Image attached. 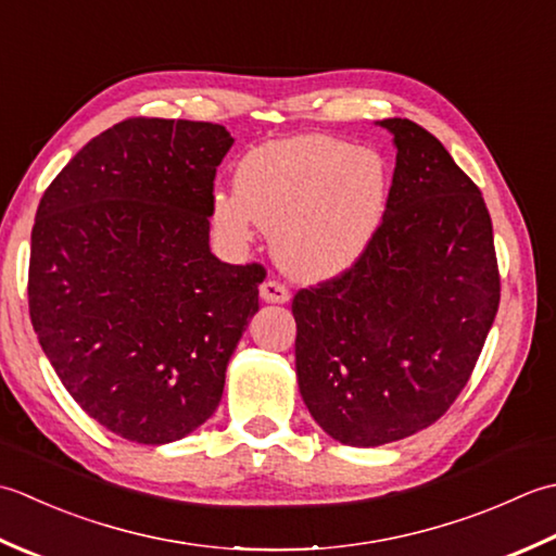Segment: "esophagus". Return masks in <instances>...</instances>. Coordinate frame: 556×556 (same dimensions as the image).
I'll use <instances>...</instances> for the list:
<instances>
[{
	"instance_id": "1",
	"label": "esophagus",
	"mask_w": 556,
	"mask_h": 556,
	"mask_svg": "<svg viewBox=\"0 0 556 556\" xmlns=\"http://www.w3.org/2000/svg\"><path fill=\"white\" fill-rule=\"evenodd\" d=\"M258 294H262V300L268 304H286L290 300V292L286 290V286H280L278 280H266Z\"/></svg>"
}]
</instances>
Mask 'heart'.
Segmentation results:
<instances>
[{
    "instance_id": "obj_1",
    "label": "heart",
    "mask_w": 556,
    "mask_h": 556,
    "mask_svg": "<svg viewBox=\"0 0 556 556\" xmlns=\"http://www.w3.org/2000/svg\"><path fill=\"white\" fill-rule=\"evenodd\" d=\"M389 201L387 161L326 134H300L249 151L235 191H215L218 228L249 240L252 225L270 230L282 270L309 282L331 280L367 252Z\"/></svg>"
}]
</instances>
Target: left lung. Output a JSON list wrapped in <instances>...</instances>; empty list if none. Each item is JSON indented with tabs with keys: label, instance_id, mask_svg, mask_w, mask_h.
I'll use <instances>...</instances> for the list:
<instances>
[{
	"label": "left lung",
	"instance_id": "left-lung-1",
	"mask_svg": "<svg viewBox=\"0 0 556 556\" xmlns=\"http://www.w3.org/2000/svg\"><path fill=\"white\" fill-rule=\"evenodd\" d=\"M377 124L395 149L379 230L348 274L292 300L302 401L328 437L359 448L437 422L500 309L480 189L420 124Z\"/></svg>",
	"mask_w": 556,
	"mask_h": 556
}]
</instances>
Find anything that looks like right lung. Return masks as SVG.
<instances>
[{"instance_id":"1","label":"right lung","mask_w":556,"mask_h":556,"mask_svg":"<svg viewBox=\"0 0 556 556\" xmlns=\"http://www.w3.org/2000/svg\"><path fill=\"white\" fill-rule=\"evenodd\" d=\"M220 124L127 119L45 191L30 235L38 343L72 399L122 439L161 446L215 413L266 270L211 252Z\"/></svg>"}]
</instances>
